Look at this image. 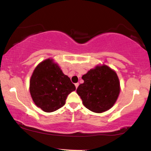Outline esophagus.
I'll return each mask as SVG.
<instances>
[{
	"label": "esophagus",
	"mask_w": 151,
	"mask_h": 151,
	"mask_svg": "<svg viewBox=\"0 0 151 151\" xmlns=\"http://www.w3.org/2000/svg\"><path fill=\"white\" fill-rule=\"evenodd\" d=\"M78 86H79V83H76V84H75L76 88H77V87H78Z\"/></svg>",
	"instance_id": "esophagus-1"
}]
</instances>
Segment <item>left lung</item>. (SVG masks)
<instances>
[{"label":"left lung","instance_id":"left-lung-1","mask_svg":"<svg viewBox=\"0 0 151 151\" xmlns=\"http://www.w3.org/2000/svg\"><path fill=\"white\" fill-rule=\"evenodd\" d=\"M77 89L83 105L94 112H103L113 106L120 93L117 74L107 66L96 67L82 76Z\"/></svg>","mask_w":151,"mask_h":151}]
</instances>
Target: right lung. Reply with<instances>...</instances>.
Returning <instances> with one entry per match:
<instances>
[{"label":"right lung","instance_id":"add662e5","mask_svg":"<svg viewBox=\"0 0 151 151\" xmlns=\"http://www.w3.org/2000/svg\"><path fill=\"white\" fill-rule=\"evenodd\" d=\"M75 89L69 77L50 59L36 67L30 80V93L34 103L46 112L63 107L68 94Z\"/></svg>","mask_w":151,"mask_h":151}]
</instances>
